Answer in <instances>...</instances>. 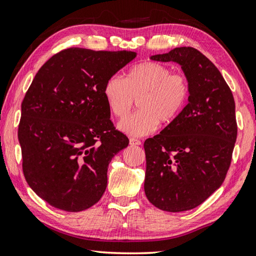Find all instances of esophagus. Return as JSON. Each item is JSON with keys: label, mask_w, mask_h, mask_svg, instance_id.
Instances as JSON below:
<instances>
[{"label": "esophagus", "mask_w": 256, "mask_h": 256, "mask_svg": "<svg viewBox=\"0 0 256 256\" xmlns=\"http://www.w3.org/2000/svg\"><path fill=\"white\" fill-rule=\"evenodd\" d=\"M129 144H132V146H139V144H142V142L139 140V139H136V138H130Z\"/></svg>", "instance_id": "obj_1"}]
</instances>
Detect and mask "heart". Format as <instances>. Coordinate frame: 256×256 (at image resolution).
I'll use <instances>...</instances> for the list:
<instances>
[{
  "label": "heart",
  "mask_w": 256,
  "mask_h": 256,
  "mask_svg": "<svg viewBox=\"0 0 256 256\" xmlns=\"http://www.w3.org/2000/svg\"><path fill=\"white\" fill-rule=\"evenodd\" d=\"M104 96L114 117L124 118L138 100L139 112L122 119L118 128L134 137L155 132L159 122L170 124L184 112L190 96V81L184 72H172L156 61H144L127 72L126 80L114 74Z\"/></svg>",
  "instance_id": "heart-1"
}]
</instances>
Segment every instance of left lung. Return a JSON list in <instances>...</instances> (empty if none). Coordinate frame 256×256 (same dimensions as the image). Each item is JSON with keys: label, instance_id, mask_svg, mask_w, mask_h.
Segmentation results:
<instances>
[{"label": "left lung", "instance_id": "left-lung-1", "mask_svg": "<svg viewBox=\"0 0 256 256\" xmlns=\"http://www.w3.org/2000/svg\"><path fill=\"white\" fill-rule=\"evenodd\" d=\"M177 62L190 81L184 112L144 144V194L172 213L195 208L223 184L238 136L235 102L218 69L192 46L150 56Z\"/></svg>", "mask_w": 256, "mask_h": 256}]
</instances>
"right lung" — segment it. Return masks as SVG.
Listing matches in <instances>:
<instances>
[{
	"label": "right lung",
	"instance_id": "right-lung-1",
	"mask_svg": "<svg viewBox=\"0 0 256 256\" xmlns=\"http://www.w3.org/2000/svg\"><path fill=\"white\" fill-rule=\"evenodd\" d=\"M136 56L70 48L51 56L28 89L18 132L23 174L56 208L81 212L104 195L109 162L129 144L110 120L104 88Z\"/></svg>",
	"mask_w": 256,
	"mask_h": 256
}]
</instances>
